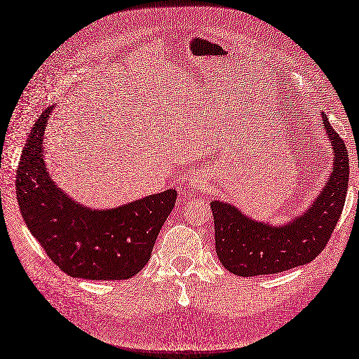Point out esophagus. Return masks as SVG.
Wrapping results in <instances>:
<instances>
[{"instance_id": "esophagus-1", "label": "esophagus", "mask_w": 359, "mask_h": 359, "mask_svg": "<svg viewBox=\"0 0 359 359\" xmlns=\"http://www.w3.org/2000/svg\"><path fill=\"white\" fill-rule=\"evenodd\" d=\"M188 187L195 191H203L207 188V179L203 175H194L188 180Z\"/></svg>"}]
</instances>
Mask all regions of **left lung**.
<instances>
[{
    "label": "left lung",
    "instance_id": "obj_1",
    "mask_svg": "<svg viewBox=\"0 0 359 359\" xmlns=\"http://www.w3.org/2000/svg\"><path fill=\"white\" fill-rule=\"evenodd\" d=\"M324 130L333 146L334 163L324 188L309 208L285 224L259 222L231 203H210L215 217L216 253L233 275L255 276L284 272L312 262L327 245L348 194L346 144L323 114Z\"/></svg>",
    "mask_w": 359,
    "mask_h": 359
}]
</instances>
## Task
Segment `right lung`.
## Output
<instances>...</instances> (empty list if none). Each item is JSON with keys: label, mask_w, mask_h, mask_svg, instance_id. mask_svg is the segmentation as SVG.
<instances>
[{"label": "right lung", "mask_w": 359, "mask_h": 359, "mask_svg": "<svg viewBox=\"0 0 359 359\" xmlns=\"http://www.w3.org/2000/svg\"><path fill=\"white\" fill-rule=\"evenodd\" d=\"M53 108L36 119L20 155L16 192L22 217L65 273L95 281L128 280L151 259L177 192L167 189L108 210L72 200L50 177L44 161L43 139Z\"/></svg>", "instance_id": "obj_1"}]
</instances>
